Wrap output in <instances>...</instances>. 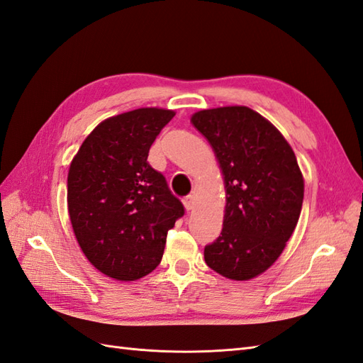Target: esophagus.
<instances>
[{"label":"esophagus","mask_w":363,"mask_h":363,"mask_svg":"<svg viewBox=\"0 0 363 363\" xmlns=\"http://www.w3.org/2000/svg\"><path fill=\"white\" fill-rule=\"evenodd\" d=\"M182 202H184V207H185V210H187V211H193L194 207H196V202H194L193 194H189V196H185Z\"/></svg>","instance_id":"obj_1"}]
</instances>
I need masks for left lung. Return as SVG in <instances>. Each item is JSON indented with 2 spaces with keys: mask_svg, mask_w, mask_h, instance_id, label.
I'll list each match as a JSON object with an SVG mask.
<instances>
[{
  "mask_svg": "<svg viewBox=\"0 0 363 363\" xmlns=\"http://www.w3.org/2000/svg\"><path fill=\"white\" fill-rule=\"evenodd\" d=\"M191 124L207 138L224 174L220 236L203 248L207 265L233 281L268 270L302 210L303 178L281 132L245 106L201 110Z\"/></svg>",
  "mask_w": 363,
  "mask_h": 363,
  "instance_id": "8db88e82",
  "label": "left lung"
}]
</instances>
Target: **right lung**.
<instances>
[{"instance_id":"obj_1","label":"right lung","mask_w":363,"mask_h":363,"mask_svg":"<svg viewBox=\"0 0 363 363\" xmlns=\"http://www.w3.org/2000/svg\"><path fill=\"white\" fill-rule=\"evenodd\" d=\"M173 110L136 108L93 130L73 157L67 206L73 233L90 264L116 281H136L160 265L182 202L148 150Z\"/></svg>"}]
</instances>
